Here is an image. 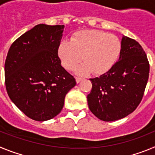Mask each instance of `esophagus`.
<instances>
[{"label":"esophagus","instance_id":"esophagus-1","mask_svg":"<svg viewBox=\"0 0 155 155\" xmlns=\"http://www.w3.org/2000/svg\"><path fill=\"white\" fill-rule=\"evenodd\" d=\"M83 80H84V78H80V77H77L76 78V82L78 83V84L79 82H81V81H83Z\"/></svg>","mask_w":155,"mask_h":155}]
</instances>
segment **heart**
Segmentation results:
<instances>
[{"label": "heart", "mask_w": 155, "mask_h": 155, "mask_svg": "<svg viewBox=\"0 0 155 155\" xmlns=\"http://www.w3.org/2000/svg\"><path fill=\"white\" fill-rule=\"evenodd\" d=\"M122 44L112 34L98 30H84L77 32L71 41L64 40L59 46V56L63 66L68 70L85 61L78 69L81 74L92 71L94 74L106 73L118 60Z\"/></svg>", "instance_id": "obj_1"}]
</instances>
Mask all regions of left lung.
Wrapping results in <instances>:
<instances>
[{
  "label": "left lung",
  "mask_w": 155,
  "mask_h": 155,
  "mask_svg": "<svg viewBox=\"0 0 155 155\" xmlns=\"http://www.w3.org/2000/svg\"><path fill=\"white\" fill-rule=\"evenodd\" d=\"M119 61L98 78H91L92 88L87 94L91 113L105 122L123 119L133 113L141 102L147 85L150 64L138 42L122 39Z\"/></svg>",
  "instance_id": "1"
}]
</instances>
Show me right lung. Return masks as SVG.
Returning <instances> with one entry per match:
<instances>
[{
	"label": "right lung",
	"mask_w": 155,
	"mask_h": 155,
	"mask_svg": "<svg viewBox=\"0 0 155 155\" xmlns=\"http://www.w3.org/2000/svg\"><path fill=\"white\" fill-rule=\"evenodd\" d=\"M64 28V25H37L8 50L5 64L7 92L31 120L46 121L57 116L67 93L76 85L58 56Z\"/></svg>",
	"instance_id": "add662e5"
}]
</instances>
